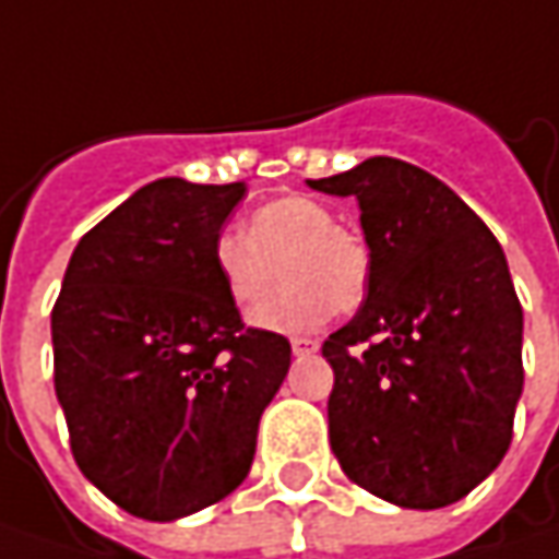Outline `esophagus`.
Returning a JSON list of instances; mask_svg holds the SVG:
<instances>
[{"label":"esophagus","mask_w":559,"mask_h":559,"mask_svg":"<svg viewBox=\"0 0 559 559\" xmlns=\"http://www.w3.org/2000/svg\"><path fill=\"white\" fill-rule=\"evenodd\" d=\"M290 350H294V356H309V353L319 350V341H312V337H294L290 341Z\"/></svg>","instance_id":"1"}]
</instances>
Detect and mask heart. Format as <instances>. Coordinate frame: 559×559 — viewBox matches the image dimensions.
I'll return each mask as SVG.
<instances>
[{
	"instance_id": "obj_1",
	"label": "heart",
	"mask_w": 559,
	"mask_h": 559,
	"mask_svg": "<svg viewBox=\"0 0 559 559\" xmlns=\"http://www.w3.org/2000/svg\"><path fill=\"white\" fill-rule=\"evenodd\" d=\"M212 259L237 309H253L278 281L287 284L253 312L269 331H309L328 316L350 312L369 287V250L359 234L337 225L334 212L312 197H278L250 215L247 231L225 228Z\"/></svg>"
}]
</instances>
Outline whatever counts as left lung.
I'll return each mask as SVG.
<instances>
[{
    "instance_id": "left-lung-1",
    "label": "left lung",
    "mask_w": 559,
    "mask_h": 559,
    "mask_svg": "<svg viewBox=\"0 0 559 559\" xmlns=\"http://www.w3.org/2000/svg\"><path fill=\"white\" fill-rule=\"evenodd\" d=\"M309 187L359 200L369 287L328 334L331 450L353 485L409 510L466 498L513 441L522 306L498 237L448 183L391 156Z\"/></svg>"
}]
</instances>
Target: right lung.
I'll return each mask as SVG.
<instances>
[{
  "mask_svg": "<svg viewBox=\"0 0 559 559\" xmlns=\"http://www.w3.org/2000/svg\"><path fill=\"white\" fill-rule=\"evenodd\" d=\"M247 187H140L74 247L52 306L56 397L81 473L153 522L228 498L290 344L247 328L212 247Z\"/></svg>",
  "mask_w": 559,
  "mask_h": 559,
  "instance_id": "right-lung-1",
  "label": "right lung"
}]
</instances>
